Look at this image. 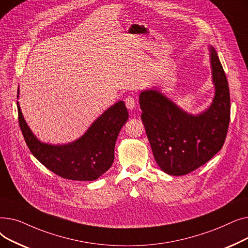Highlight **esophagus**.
<instances>
[{
  "mask_svg": "<svg viewBox=\"0 0 248 248\" xmlns=\"http://www.w3.org/2000/svg\"><path fill=\"white\" fill-rule=\"evenodd\" d=\"M124 101H125V107L127 108V109L133 110L136 108V99L133 95H128Z\"/></svg>",
  "mask_w": 248,
  "mask_h": 248,
  "instance_id": "obj_1",
  "label": "esophagus"
}]
</instances>
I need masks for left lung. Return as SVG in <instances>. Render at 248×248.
I'll use <instances>...</instances> for the list:
<instances>
[{
  "instance_id": "left-lung-1",
  "label": "left lung",
  "mask_w": 248,
  "mask_h": 248,
  "mask_svg": "<svg viewBox=\"0 0 248 248\" xmlns=\"http://www.w3.org/2000/svg\"><path fill=\"white\" fill-rule=\"evenodd\" d=\"M215 95L211 106L190 114L159 89L140 94L141 121L155 162L165 173L186 175L213 158L226 139L230 121L227 78L215 49L209 46Z\"/></svg>"
}]
</instances>
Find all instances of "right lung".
<instances>
[{"instance_id": "add662e5", "label": "right lung", "mask_w": 248, "mask_h": 248, "mask_svg": "<svg viewBox=\"0 0 248 248\" xmlns=\"http://www.w3.org/2000/svg\"><path fill=\"white\" fill-rule=\"evenodd\" d=\"M17 107L22 134L34 157L51 172L74 181H93L108 170L114 160L117 136L128 119L124 102L117 101L78 140L66 145H50L34 136L24 120L18 101Z\"/></svg>"}]
</instances>
